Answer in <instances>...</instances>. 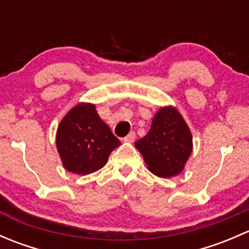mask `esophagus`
Returning a JSON list of instances; mask_svg holds the SVG:
<instances>
[{"label":"esophagus","instance_id":"esophagus-1","mask_svg":"<svg viewBox=\"0 0 249 249\" xmlns=\"http://www.w3.org/2000/svg\"><path fill=\"white\" fill-rule=\"evenodd\" d=\"M135 139H136V134H135V132H130L126 137H124V139H123V141H124V142L132 143L135 141Z\"/></svg>","mask_w":249,"mask_h":249}]
</instances>
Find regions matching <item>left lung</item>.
I'll return each instance as SVG.
<instances>
[{
    "mask_svg": "<svg viewBox=\"0 0 249 249\" xmlns=\"http://www.w3.org/2000/svg\"><path fill=\"white\" fill-rule=\"evenodd\" d=\"M148 170L162 178L175 177L184 169L193 150L189 126L172 106L157 112L149 132L135 142Z\"/></svg>",
    "mask_w": 249,
    "mask_h": 249,
    "instance_id": "left-lung-1",
    "label": "left lung"
}]
</instances>
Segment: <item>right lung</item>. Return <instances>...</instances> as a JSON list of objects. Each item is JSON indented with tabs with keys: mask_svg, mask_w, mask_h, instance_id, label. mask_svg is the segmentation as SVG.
Returning a JSON list of instances; mask_svg holds the SVG:
<instances>
[{
	"mask_svg": "<svg viewBox=\"0 0 249 249\" xmlns=\"http://www.w3.org/2000/svg\"><path fill=\"white\" fill-rule=\"evenodd\" d=\"M120 141L99 117L95 105L78 104L60 122L56 148L62 165L76 175H89L102 169Z\"/></svg>",
	"mask_w": 249,
	"mask_h": 249,
	"instance_id": "right-lung-1",
	"label": "right lung"
}]
</instances>
